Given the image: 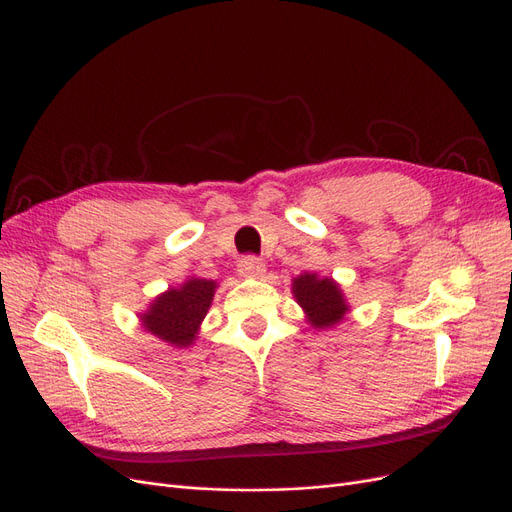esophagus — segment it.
Returning <instances> with one entry per match:
<instances>
[{
	"label": "esophagus",
	"mask_w": 512,
	"mask_h": 512,
	"mask_svg": "<svg viewBox=\"0 0 512 512\" xmlns=\"http://www.w3.org/2000/svg\"><path fill=\"white\" fill-rule=\"evenodd\" d=\"M238 274L242 278H261L265 274V263L255 255L242 257L238 261Z\"/></svg>",
	"instance_id": "obj_1"
}]
</instances>
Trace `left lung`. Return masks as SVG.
Listing matches in <instances>:
<instances>
[{"instance_id": "left-lung-1", "label": "left lung", "mask_w": 512, "mask_h": 512, "mask_svg": "<svg viewBox=\"0 0 512 512\" xmlns=\"http://www.w3.org/2000/svg\"><path fill=\"white\" fill-rule=\"evenodd\" d=\"M292 294L315 330L336 326L348 311L344 294L332 278H319L317 274L305 272L292 280Z\"/></svg>"}]
</instances>
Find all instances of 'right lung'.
<instances>
[{
    "mask_svg": "<svg viewBox=\"0 0 512 512\" xmlns=\"http://www.w3.org/2000/svg\"><path fill=\"white\" fill-rule=\"evenodd\" d=\"M215 288L218 284L213 280L201 278H191L178 288H170L159 294L141 315V326L172 346H191L211 307Z\"/></svg>",
    "mask_w": 512,
    "mask_h": 512,
    "instance_id": "obj_1",
    "label": "right lung"
}]
</instances>
